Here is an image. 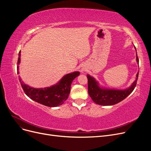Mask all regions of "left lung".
Here are the masks:
<instances>
[{"label":"left lung","mask_w":151,"mask_h":151,"mask_svg":"<svg viewBox=\"0 0 151 151\" xmlns=\"http://www.w3.org/2000/svg\"><path fill=\"white\" fill-rule=\"evenodd\" d=\"M134 48L136 50L135 46ZM136 60L137 64H139V58L137 52ZM138 76L139 72L136 75L135 81L129 88L118 89L106 88L100 85L99 82L94 77L88 74L87 78L88 79V93L95 103L102 106H111L120 103L132 93L136 86Z\"/></svg>","instance_id":"obj_1"}]
</instances>
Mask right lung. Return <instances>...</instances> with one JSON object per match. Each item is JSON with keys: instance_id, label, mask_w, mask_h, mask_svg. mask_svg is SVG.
<instances>
[{"instance_id": "obj_1", "label": "right lung", "mask_w": 151, "mask_h": 151, "mask_svg": "<svg viewBox=\"0 0 151 151\" xmlns=\"http://www.w3.org/2000/svg\"><path fill=\"white\" fill-rule=\"evenodd\" d=\"M21 62V51L17 60V74H19V65ZM80 72L75 71L63 76L55 84L43 88H35L25 84L19 77V80L25 94L33 101L48 107H57L67 99L70 92L72 81L79 76Z\"/></svg>"}]
</instances>
